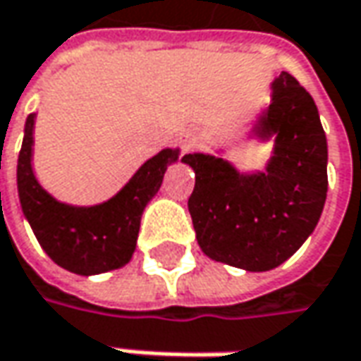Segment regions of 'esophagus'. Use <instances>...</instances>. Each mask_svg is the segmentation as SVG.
I'll list each match as a JSON object with an SVG mask.
<instances>
[{
	"label": "esophagus",
	"mask_w": 361,
	"mask_h": 361,
	"mask_svg": "<svg viewBox=\"0 0 361 361\" xmlns=\"http://www.w3.org/2000/svg\"><path fill=\"white\" fill-rule=\"evenodd\" d=\"M185 142H188V145H192V143H193V140H185Z\"/></svg>",
	"instance_id": "esophagus-1"
}]
</instances>
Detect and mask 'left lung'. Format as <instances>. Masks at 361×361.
<instances>
[{"mask_svg":"<svg viewBox=\"0 0 361 361\" xmlns=\"http://www.w3.org/2000/svg\"><path fill=\"white\" fill-rule=\"evenodd\" d=\"M257 123L276 135L266 173L243 176L221 157L188 154L195 171L188 200L200 247L216 262L247 271L283 264L314 231L328 192V143L312 95L288 71L274 81Z\"/></svg>","mask_w":361,"mask_h":361,"instance_id":"8db88e82","label":"left lung"}]
</instances>
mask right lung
<instances>
[{"mask_svg":"<svg viewBox=\"0 0 361 361\" xmlns=\"http://www.w3.org/2000/svg\"><path fill=\"white\" fill-rule=\"evenodd\" d=\"M33 121L35 114H30L18 157V192L37 242L57 266L80 276L126 266L135 250L143 207L159 190L178 152L164 149L147 159L130 183L106 204L71 207L56 202L33 176Z\"/></svg>","mask_w":361,"mask_h":361,"instance_id":"obj_1","label":"right lung"}]
</instances>
